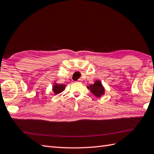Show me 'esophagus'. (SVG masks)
<instances>
[{
	"label": "esophagus",
	"mask_w": 154,
	"mask_h": 154,
	"mask_svg": "<svg viewBox=\"0 0 154 154\" xmlns=\"http://www.w3.org/2000/svg\"><path fill=\"white\" fill-rule=\"evenodd\" d=\"M81 81H82V80L81 79H78V81H77L79 82V83H81Z\"/></svg>",
	"instance_id": "1"
}]
</instances>
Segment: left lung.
Wrapping results in <instances>:
<instances>
[{
  "instance_id": "obj_1",
  "label": "left lung",
  "mask_w": 154,
  "mask_h": 154,
  "mask_svg": "<svg viewBox=\"0 0 154 154\" xmlns=\"http://www.w3.org/2000/svg\"><path fill=\"white\" fill-rule=\"evenodd\" d=\"M87 88L90 89L92 93L98 98H100L102 95L105 94V88L101 81L99 80H96L93 85H90L88 86Z\"/></svg>"
}]
</instances>
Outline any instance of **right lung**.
Wrapping results in <instances>:
<instances>
[{"label":"right lung","mask_w":154,"mask_h":154,"mask_svg":"<svg viewBox=\"0 0 154 154\" xmlns=\"http://www.w3.org/2000/svg\"><path fill=\"white\" fill-rule=\"evenodd\" d=\"M66 88L65 85H62V84H58L56 83H54L53 87H52V91L54 92V94H58L60 92H62L64 89Z\"/></svg>","instance_id":"right-lung-1"}]
</instances>
